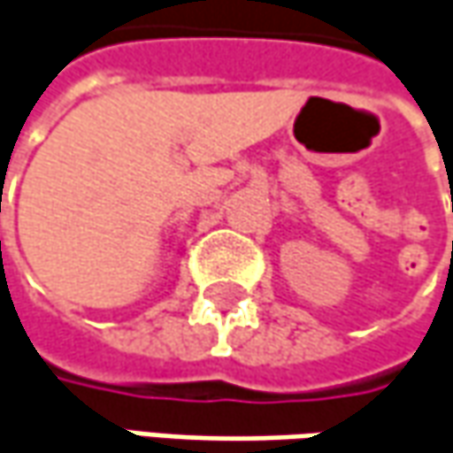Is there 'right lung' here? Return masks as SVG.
<instances>
[{
  "label": "right lung",
  "mask_w": 453,
  "mask_h": 453,
  "mask_svg": "<svg viewBox=\"0 0 453 453\" xmlns=\"http://www.w3.org/2000/svg\"><path fill=\"white\" fill-rule=\"evenodd\" d=\"M0 244H2V242H0Z\"/></svg>",
  "instance_id": "obj_1"
}]
</instances>
